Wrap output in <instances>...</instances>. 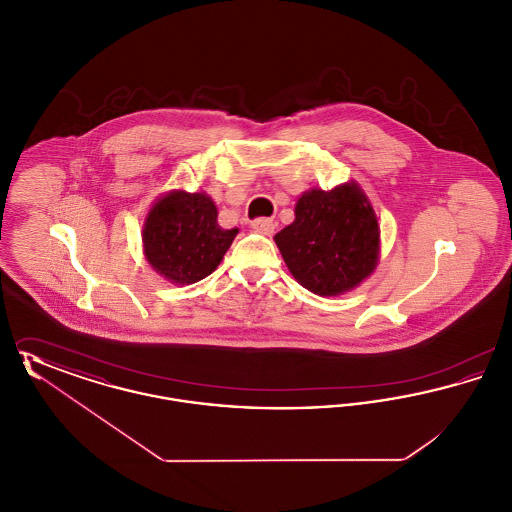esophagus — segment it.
I'll return each mask as SVG.
<instances>
[{"mask_svg": "<svg viewBox=\"0 0 512 512\" xmlns=\"http://www.w3.org/2000/svg\"><path fill=\"white\" fill-rule=\"evenodd\" d=\"M274 226H276V224L270 219L253 220V224H251V228H253L255 232L263 234V236H270V234L274 232Z\"/></svg>", "mask_w": 512, "mask_h": 512, "instance_id": "esophagus-1", "label": "esophagus"}]
</instances>
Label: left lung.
I'll list each match as a JSON object with an SVG mask.
<instances>
[{"label": "left lung", "mask_w": 512, "mask_h": 512, "mask_svg": "<svg viewBox=\"0 0 512 512\" xmlns=\"http://www.w3.org/2000/svg\"><path fill=\"white\" fill-rule=\"evenodd\" d=\"M274 242L293 278L322 297L355 290L380 261L378 217L355 180L299 195L295 220Z\"/></svg>", "instance_id": "1"}]
</instances>
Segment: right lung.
<instances>
[{"mask_svg":"<svg viewBox=\"0 0 512 512\" xmlns=\"http://www.w3.org/2000/svg\"><path fill=\"white\" fill-rule=\"evenodd\" d=\"M217 217V205L205 192L171 190L155 199L142 228L149 267L178 286L209 276L240 232L222 228Z\"/></svg>","mask_w":512,"mask_h":512,"instance_id":"add662e5","label":"right lung"}]
</instances>
